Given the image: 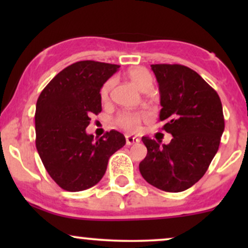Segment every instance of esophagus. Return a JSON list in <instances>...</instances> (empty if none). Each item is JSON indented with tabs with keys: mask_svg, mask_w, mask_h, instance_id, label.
Returning <instances> with one entry per match:
<instances>
[{
	"mask_svg": "<svg viewBox=\"0 0 248 248\" xmlns=\"http://www.w3.org/2000/svg\"><path fill=\"white\" fill-rule=\"evenodd\" d=\"M140 142V139H138L136 136H132V135H127L126 136V143L127 146H132V144H136Z\"/></svg>",
	"mask_w": 248,
	"mask_h": 248,
	"instance_id": "1",
	"label": "esophagus"
}]
</instances>
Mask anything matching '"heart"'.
<instances>
[{"instance_id": "b5f03b06", "label": "heart", "mask_w": 248, "mask_h": 248, "mask_svg": "<svg viewBox=\"0 0 248 248\" xmlns=\"http://www.w3.org/2000/svg\"><path fill=\"white\" fill-rule=\"evenodd\" d=\"M128 77H129L130 80L133 81V84L136 87L140 88L141 91H149L153 87V76L150 75V72L144 67L138 66L133 67L128 71ZM113 86V79L106 81L104 84V86L101 88V96L102 98H106L109 93L110 88ZM142 114L140 113H132V112H124L121 114L118 115L116 118V124H119L121 128L128 130V132H135L139 129L141 124Z\"/></svg>"}]
</instances>
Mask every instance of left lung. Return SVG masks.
Listing matches in <instances>:
<instances>
[{"label":"left lung","mask_w":248,"mask_h":248,"mask_svg":"<svg viewBox=\"0 0 248 248\" xmlns=\"http://www.w3.org/2000/svg\"><path fill=\"white\" fill-rule=\"evenodd\" d=\"M160 90L162 129L172 135L169 144L143 136L147 156L140 172L149 184L181 192L204 176L218 152L225 122L219 95L197 72L178 64H154Z\"/></svg>","instance_id":"obj_1"}]
</instances>
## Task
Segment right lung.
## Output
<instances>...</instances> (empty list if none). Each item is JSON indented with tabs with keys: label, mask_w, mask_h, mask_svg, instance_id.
I'll use <instances>...</instances> for the list:
<instances>
[{
	"label": "right lung",
	"mask_w": 248,
	"mask_h": 248,
	"mask_svg": "<svg viewBox=\"0 0 248 248\" xmlns=\"http://www.w3.org/2000/svg\"><path fill=\"white\" fill-rule=\"evenodd\" d=\"M119 67L77 62L61 71L37 100V152L51 178L66 191H82L99 183L110 156L126 144L116 130L100 139L86 133L90 116L101 112V87Z\"/></svg>",
	"instance_id": "right-lung-1"
}]
</instances>
